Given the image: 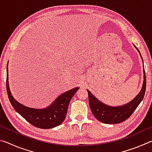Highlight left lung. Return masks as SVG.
<instances>
[{"mask_svg": "<svg viewBox=\"0 0 152 152\" xmlns=\"http://www.w3.org/2000/svg\"><path fill=\"white\" fill-rule=\"evenodd\" d=\"M134 46L138 50L135 45ZM138 51L140 53V51L138 50ZM143 74L144 79L143 86L140 94L133 101L123 106L117 107L107 106L96 99L89 91H87L88 94L89 105L94 116L99 121L107 123V124H115V123H121L127 119L137 109L138 105L140 104L144 97L146 89V76L144 69Z\"/></svg>", "mask_w": 152, "mask_h": 152, "instance_id": "1", "label": "left lung"}]
</instances>
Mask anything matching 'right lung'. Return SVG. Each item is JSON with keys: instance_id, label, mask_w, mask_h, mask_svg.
Wrapping results in <instances>:
<instances>
[{"instance_id": "obj_1", "label": "right lung", "mask_w": 152, "mask_h": 152, "mask_svg": "<svg viewBox=\"0 0 152 152\" xmlns=\"http://www.w3.org/2000/svg\"><path fill=\"white\" fill-rule=\"evenodd\" d=\"M8 65L7 69V92L12 107L27 121L36 127L51 129L60 125L66 116L69 103L79 88L72 89L61 94L50 107L44 109H35L25 107L14 99L10 92L8 81Z\"/></svg>"}]
</instances>
